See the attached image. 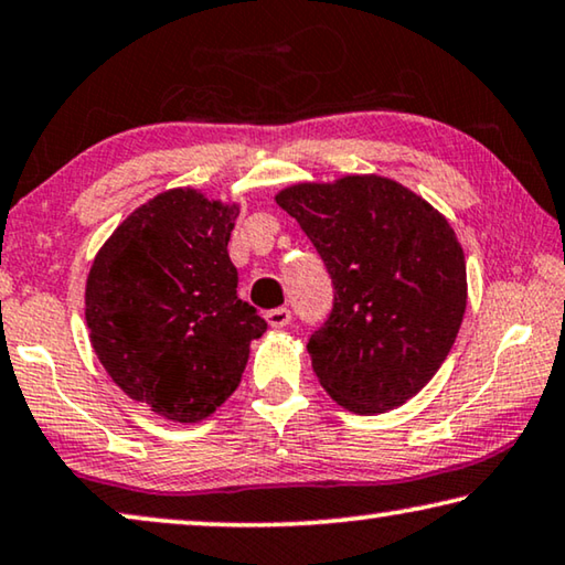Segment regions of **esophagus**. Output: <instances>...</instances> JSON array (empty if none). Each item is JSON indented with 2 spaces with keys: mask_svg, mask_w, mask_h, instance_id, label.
<instances>
[{
  "mask_svg": "<svg viewBox=\"0 0 565 565\" xmlns=\"http://www.w3.org/2000/svg\"><path fill=\"white\" fill-rule=\"evenodd\" d=\"M265 318L267 323H270V328H285L292 320V312L288 308H275V310H267Z\"/></svg>",
  "mask_w": 565,
  "mask_h": 565,
  "instance_id": "34e87169",
  "label": "esophagus"
}]
</instances>
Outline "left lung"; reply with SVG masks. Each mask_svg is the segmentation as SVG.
<instances>
[{
    "label": "left lung",
    "mask_w": 565,
    "mask_h": 565,
    "mask_svg": "<svg viewBox=\"0 0 565 565\" xmlns=\"http://www.w3.org/2000/svg\"><path fill=\"white\" fill-rule=\"evenodd\" d=\"M333 277L312 371L353 414L396 409L452 351L467 308L465 253L445 214L379 173L300 181L275 194Z\"/></svg>",
    "instance_id": "obj_1"
}]
</instances>
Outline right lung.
Instances as JSON below:
<instances>
[{
	"instance_id": "obj_1",
	"label": "right lung",
	"mask_w": 565,
	"mask_h": 565,
	"mask_svg": "<svg viewBox=\"0 0 565 565\" xmlns=\"http://www.w3.org/2000/svg\"><path fill=\"white\" fill-rule=\"evenodd\" d=\"M239 204L192 186L138 206L103 242L85 280L90 345L120 392L173 424L212 416L265 333L237 298L227 242Z\"/></svg>"
}]
</instances>
